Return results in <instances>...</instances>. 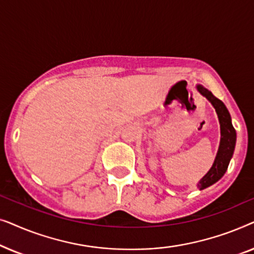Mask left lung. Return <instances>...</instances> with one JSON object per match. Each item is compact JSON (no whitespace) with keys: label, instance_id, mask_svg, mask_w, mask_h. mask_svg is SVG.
<instances>
[{"label":"left lung","instance_id":"1","mask_svg":"<svg viewBox=\"0 0 254 254\" xmlns=\"http://www.w3.org/2000/svg\"><path fill=\"white\" fill-rule=\"evenodd\" d=\"M196 90L213 105L215 111H216L221 129L220 145H218V150L213 165H211L209 171L196 184V186L201 190L211 186L224 176L225 171L228 170L229 163L232 158V155H234L237 134H236L234 126H232L230 113H229L227 106L224 105L223 102L217 99L209 90L201 84H196Z\"/></svg>","mask_w":254,"mask_h":254}]
</instances>
